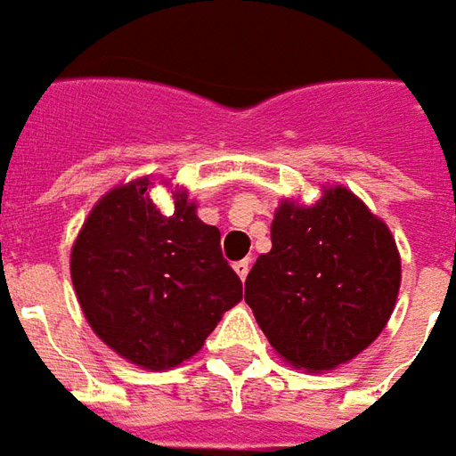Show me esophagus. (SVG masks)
<instances>
[{"label":"esophagus","instance_id":"esophagus-1","mask_svg":"<svg viewBox=\"0 0 456 456\" xmlns=\"http://www.w3.org/2000/svg\"><path fill=\"white\" fill-rule=\"evenodd\" d=\"M249 266H251V261L249 259H241L234 264V272H237V276L244 281L247 276H249Z\"/></svg>","mask_w":456,"mask_h":456}]
</instances>
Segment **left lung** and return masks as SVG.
<instances>
[{"label":"left lung","mask_w":456,"mask_h":456,"mask_svg":"<svg viewBox=\"0 0 456 456\" xmlns=\"http://www.w3.org/2000/svg\"><path fill=\"white\" fill-rule=\"evenodd\" d=\"M397 291L400 251L390 229L336 184L316 205H279L272 251L251 266L244 301L283 361L323 372L380 336Z\"/></svg>","instance_id":"obj_1"}]
</instances>
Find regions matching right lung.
I'll list each match as a JSON object with an SVG mask.
<instances>
[{
  "label": "right lung",
  "mask_w": 456,
  "mask_h": 456,
  "mask_svg": "<svg viewBox=\"0 0 456 456\" xmlns=\"http://www.w3.org/2000/svg\"><path fill=\"white\" fill-rule=\"evenodd\" d=\"M151 177L101 197L71 249V281L88 326L133 365L170 370L205 346L222 314L241 301V281L219 229L197 217L184 190L167 217Z\"/></svg>",
  "instance_id": "add662e5"
}]
</instances>
